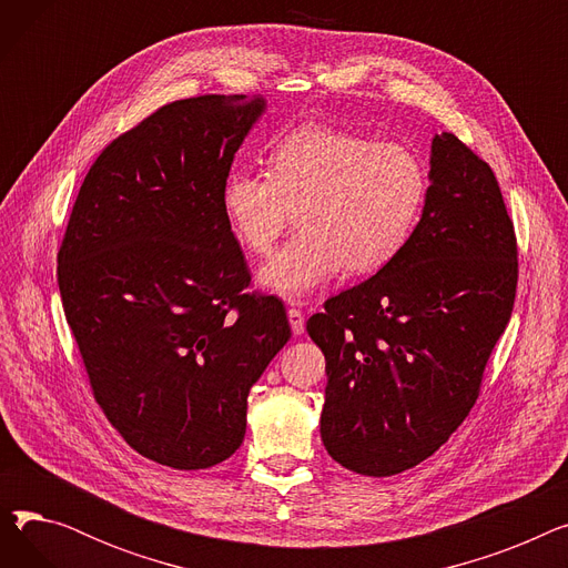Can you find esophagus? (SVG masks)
<instances>
[{
  "mask_svg": "<svg viewBox=\"0 0 568 568\" xmlns=\"http://www.w3.org/2000/svg\"><path fill=\"white\" fill-rule=\"evenodd\" d=\"M287 320H290V326H292V334H294V336H302L304 329H306L304 313L296 311V308H290V311H287Z\"/></svg>",
  "mask_w": 568,
  "mask_h": 568,
  "instance_id": "34e87169",
  "label": "esophagus"
}]
</instances>
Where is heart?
Here are the masks:
<instances>
[{
  "label": "heart",
  "instance_id": "b5f03b06",
  "mask_svg": "<svg viewBox=\"0 0 568 568\" xmlns=\"http://www.w3.org/2000/svg\"><path fill=\"white\" fill-rule=\"evenodd\" d=\"M428 197V172L412 149L306 124L268 152L266 174L232 172L221 193L225 221L251 255H268L294 214L300 234L260 272L257 283L304 302L345 266L368 276L409 244Z\"/></svg>",
  "mask_w": 568,
  "mask_h": 568
}]
</instances>
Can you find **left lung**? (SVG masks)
<instances>
[{
	"label": "left lung",
	"mask_w": 568,
	"mask_h": 568,
	"mask_svg": "<svg viewBox=\"0 0 568 568\" xmlns=\"http://www.w3.org/2000/svg\"><path fill=\"white\" fill-rule=\"evenodd\" d=\"M428 197L405 251L324 304V449L364 476L433 456L469 414L509 324L518 251L497 179L454 133L430 144Z\"/></svg>",
	"instance_id": "8db88e82"
}]
</instances>
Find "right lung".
I'll return each mask as SVG.
<instances>
[{"instance_id":"obj_1","label":"right lung","mask_w":568,"mask_h":568,"mask_svg":"<svg viewBox=\"0 0 568 568\" xmlns=\"http://www.w3.org/2000/svg\"><path fill=\"white\" fill-rule=\"evenodd\" d=\"M264 97L163 105L89 168L57 283L94 398L133 449L174 469L230 458L251 386L290 341L251 274L221 193Z\"/></svg>"}]
</instances>
